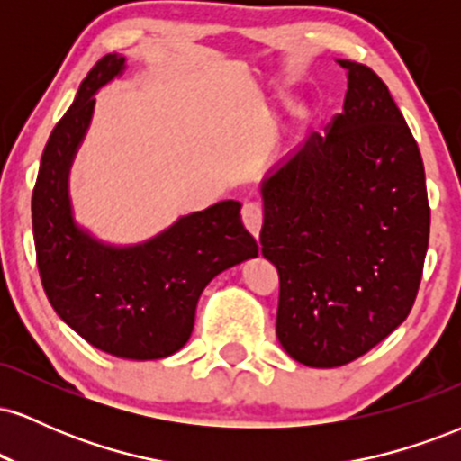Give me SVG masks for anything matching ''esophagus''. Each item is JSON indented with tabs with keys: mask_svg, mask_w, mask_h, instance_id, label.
I'll use <instances>...</instances> for the list:
<instances>
[{
	"mask_svg": "<svg viewBox=\"0 0 461 461\" xmlns=\"http://www.w3.org/2000/svg\"><path fill=\"white\" fill-rule=\"evenodd\" d=\"M240 216H242V223L249 230V234L253 238L260 236V230H262V219H264V212L262 208L258 203H245L240 210Z\"/></svg>",
	"mask_w": 461,
	"mask_h": 461,
	"instance_id": "esophagus-1",
	"label": "esophagus"
}]
</instances>
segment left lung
<instances>
[{
	"instance_id": "left-lung-1",
	"label": "left lung",
	"mask_w": 461,
	"mask_h": 461,
	"mask_svg": "<svg viewBox=\"0 0 461 461\" xmlns=\"http://www.w3.org/2000/svg\"><path fill=\"white\" fill-rule=\"evenodd\" d=\"M338 62L345 113L262 186L277 338L312 368L353 362L407 319L429 245L425 167L403 114L377 73Z\"/></svg>"
}]
</instances>
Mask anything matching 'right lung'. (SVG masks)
<instances>
[{
    "label": "right lung",
    "mask_w": 461,
    "mask_h": 461,
    "mask_svg": "<svg viewBox=\"0 0 461 461\" xmlns=\"http://www.w3.org/2000/svg\"><path fill=\"white\" fill-rule=\"evenodd\" d=\"M123 62L116 54L95 62L47 140L32 193L36 264L51 308L88 345L116 357L160 359L188 342L210 279L256 258L258 245L242 227L238 201L184 216L128 249L105 247L73 225L68 167L86 134L95 91L119 76Z\"/></svg>",
    "instance_id": "1"
}]
</instances>
